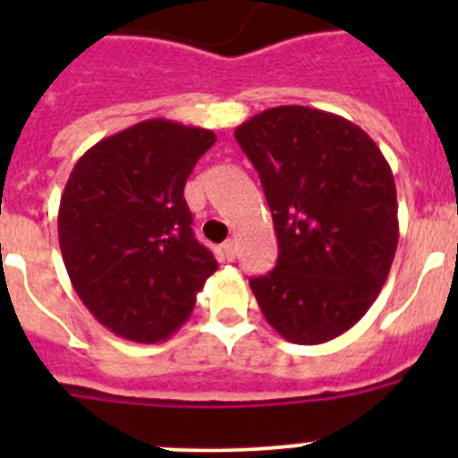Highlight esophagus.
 <instances>
[{"label": "esophagus", "mask_w": 458, "mask_h": 458, "mask_svg": "<svg viewBox=\"0 0 458 458\" xmlns=\"http://www.w3.org/2000/svg\"><path fill=\"white\" fill-rule=\"evenodd\" d=\"M222 254H225L226 261H233L236 259V241H226L222 245Z\"/></svg>", "instance_id": "1"}]
</instances>
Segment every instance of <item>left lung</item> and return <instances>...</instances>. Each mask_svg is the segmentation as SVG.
I'll return each mask as SVG.
<instances>
[{"label":"left lung","instance_id":"8db88e82","mask_svg":"<svg viewBox=\"0 0 458 458\" xmlns=\"http://www.w3.org/2000/svg\"><path fill=\"white\" fill-rule=\"evenodd\" d=\"M233 135L259 172L279 245L277 266L250 289L286 342H330L365 317L390 273V165L360 125L302 105L264 109Z\"/></svg>","mask_w":458,"mask_h":458}]
</instances>
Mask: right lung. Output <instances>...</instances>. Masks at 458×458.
<instances>
[{
  "instance_id": "right-lung-1",
  "label": "right lung",
  "mask_w": 458,
  "mask_h": 458,
  "mask_svg": "<svg viewBox=\"0 0 458 458\" xmlns=\"http://www.w3.org/2000/svg\"><path fill=\"white\" fill-rule=\"evenodd\" d=\"M216 132L148 119L93 144L59 204V248L80 301L119 337L157 344L190 318L217 261L183 190Z\"/></svg>"
}]
</instances>
